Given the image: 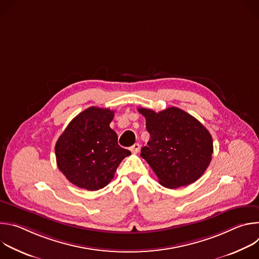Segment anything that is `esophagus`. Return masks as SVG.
Returning <instances> with one entry per match:
<instances>
[{
    "label": "esophagus",
    "instance_id": "1",
    "mask_svg": "<svg viewBox=\"0 0 259 259\" xmlns=\"http://www.w3.org/2000/svg\"><path fill=\"white\" fill-rule=\"evenodd\" d=\"M139 150H140V144H139V143H134V144L130 147V151H131V153H133V154L138 153Z\"/></svg>",
    "mask_w": 259,
    "mask_h": 259
}]
</instances>
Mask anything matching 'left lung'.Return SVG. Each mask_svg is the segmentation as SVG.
<instances>
[{
    "label": "left lung",
    "instance_id": "8db88e82",
    "mask_svg": "<svg viewBox=\"0 0 259 259\" xmlns=\"http://www.w3.org/2000/svg\"><path fill=\"white\" fill-rule=\"evenodd\" d=\"M150 133L140 156L149 163L161 186L186 187L198 180L208 168L213 153L209 131L193 116L178 107L156 113L139 107Z\"/></svg>",
    "mask_w": 259,
    "mask_h": 259
}]
</instances>
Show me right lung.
Segmentation results:
<instances>
[{
    "label": "right lung",
    "instance_id": "1",
    "mask_svg": "<svg viewBox=\"0 0 259 259\" xmlns=\"http://www.w3.org/2000/svg\"><path fill=\"white\" fill-rule=\"evenodd\" d=\"M114 110L91 106L67 125L55 144L58 169L76 187L97 191L110 182L130 151L109 127Z\"/></svg>",
    "mask_w": 259,
    "mask_h": 259
}]
</instances>
